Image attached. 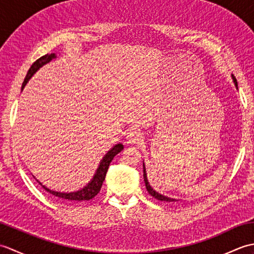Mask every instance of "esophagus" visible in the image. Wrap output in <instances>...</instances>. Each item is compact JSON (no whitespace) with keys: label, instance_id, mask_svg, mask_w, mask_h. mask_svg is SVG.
Masks as SVG:
<instances>
[{"label":"esophagus","instance_id":"34e87169","mask_svg":"<svg viewBox=\"0 0 254 254\" xmlns=\"http://www.w3.org/2000/svg\"><path fill=\"white\" fill-rule=\"evenodd\" d=\"M143 139V134L136 130H132L127 133V141L128 144H138Z\"/></svg>","mask_w":254,"mask_h":254}]
</instances>
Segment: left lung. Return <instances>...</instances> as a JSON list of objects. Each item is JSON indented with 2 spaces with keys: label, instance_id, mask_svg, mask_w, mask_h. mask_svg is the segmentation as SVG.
Listing matches in <instances>:
<instances>
[{
  "label": "left lung",
  "instance_id": "obj_1",
  "mask_svg": "<svg viewBox=\"0 0 254 254\" xmlns=\"http://www.w3.org/2000/svg\"><path fill=\"white\" fill-rule=\"evenodd\" d=\"M231 76H233V79H234V83H235V85H236V87L238 88V84H237V79H236V77L234 76V75H231ZM143 169H144V181H145V186H146V189H147V191H148V193L150 194V195L154 196L155 198H157L158 201H161V202L176 203V202L179 201V199H176V198H171V197H168V196H165V195H163V194H160V193H158V192H156V191L154 190V189H153L152 187H150L149 182H148V180H147L146 169H145V165H144V164H143Z\"/></svg>",
  "mask_w": 254,
  "mask_h": 254
}]
</instances>
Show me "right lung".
Returning a JSON list of instances; mask_svg holds the SVG:
<instances>
[{
	"label": "right lung",
	"mask_w": 254,
	"mask_h": 254,
	"mask_svg": "<svg viewBox=\"0 0 254 254\" xmlns=\"http://www.w3.org/2000/svg\"><path fill=\"white\" fill-rule=\"evenodd\" d=\"M57 58L55 53H51V55H46L44 57H41L38 59L36 62L32 63V65L30 66L28 73H27L26 77L23 82V85H21V90L24 89V87L26 86V84L28 83V80L31 78L32 75H34L38 69H39L41 66H44L45 64L49 63L52 59ZM123 149V145L121 143H119L117 145H115L109 152H108L105 157L102 158V160L100 161V165L98 168H97L96 174L94 176L93 179H91L90 182H88V185L84 187L83 189H80L78 191L75 192H59V191H55V190H50L48 189L46 186L42 185L41 182H39V185L45 189L47 192H49L52 195H55L56 197L62 199V201H67V202H83V201H89L93 197H95L97 194L99 193L102 183L105 181V178L107 175L108 168H109V165L112 161V159L115 158V156L117 154H119ZM35 178V177H34Z\"/></svg>",
	"instance_id": "right-lung-1"
}]
</instances>
